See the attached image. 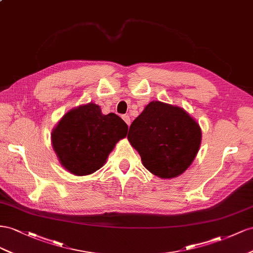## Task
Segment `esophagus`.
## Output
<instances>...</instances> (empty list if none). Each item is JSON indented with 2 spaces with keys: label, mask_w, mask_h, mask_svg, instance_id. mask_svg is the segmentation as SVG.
<instances>
[{
  "label": "esophagus",
  "mask_w": 253,
  "mask_h": 253,
  "mask_svg": "<svg viewBox=\"0 0 253 253\" xmlns=\"http://www.w3.org/2000/svg\"><path fill=\"white\" fill-rule=\"evenodd\" d=\"M123 120L125 121V123L128 126H130V117H129V115H127V114L123 115Z\"/></svg>",
  "instance_id": "34e87169"
}]
</instances>
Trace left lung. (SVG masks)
Listing matches in <instances>:
<instances>
[{
    "instance_id": "1",
    "label": "left lung",
    "mask_w": 253,
    "mask_h": 253,
    "mask_svg": "<svg viewBox=\"0 0 253 253\" xmlns=\"http://www.w3.org/2000/svg\"><path fill=\"white\" fill-rule=\"evenodd\" d=\"M127 138L151 174L170 179L181 175L194 161L201 129L182 108L154 100L132 122Z\"/></svg>"
}]
</instances>
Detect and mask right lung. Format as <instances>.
I'll return each instance as SVG.
<instances>
[{"mask_svg": "<svg viewBox=\"0 0 253 253\" xmlns=\"http://www.w3.org/2000/svg\"><path fill=\"white\" fill-rule=\"evenodd\" d=\"M127 131L119 115L103 114L98 105L89 103L64 114L50 136L62 167L71 174L85 176L103 167Z\"/></svg>", "mask_w": 253, "mask_h": 253, "instance_id": "obj_1", "label": "right lung"}]
</instances>
